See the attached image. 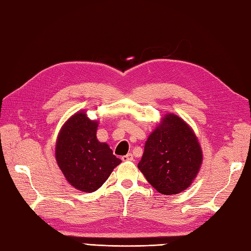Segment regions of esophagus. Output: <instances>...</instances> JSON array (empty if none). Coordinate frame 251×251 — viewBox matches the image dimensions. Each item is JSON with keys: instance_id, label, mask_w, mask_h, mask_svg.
I'll return each mask as SVG.
<instances>
[{"instance_id": "1", "label": "esophagus", "mask_w": 251, "mask_h": 251, "mask_svg": "<svg viewBox=\"0 0 251 251\" xmlns=\"http://www.w3.org/2000/svg\"><path fill=\"white\" fill-rule=\"evenodd\" d=\"M121 159L124 160V162H132V160H133V155H132L131 153H129V154L125 155V156H122Z\"/></svg>"}]
</instances>
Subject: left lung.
I'll return each mask as SVG.
<instances>
[{"label":"left lung","mask_w":251,"mask_h":251,"mask_svg":"<svg viewBox=\"0 0 251 251\" xmlns=\"http://www.w3.org/2000/svg\"><path fill=\"white\" fill-rule=\"evenodd\" d=\"M201 163L197 136L186 122L170 113L149 136L138 167L151 186L170 196L190 186Z\"/></svg>","instance_id":"1"}]
</instances>
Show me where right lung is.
Wrapping results in <instances>:
<instances>
[{"label":"right lung","instance_id":"add662e5","mask_svg":"<svg viewBox=\"0 0 251 251\" xmlns=\"http://www.w3.org/2000/svg\"><path fill=\"white\" fill-rule=\"evenodd\" d=\"M98 122L77 112L65 122L55 146V158L67 180L84 192L100 188L121 163L106 143L96 138Z\"/></svg>","mask_w":251,"mask_h":251}]
</instances>
